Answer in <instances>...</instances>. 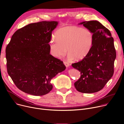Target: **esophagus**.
<instances>
[{
  "label": "esophagus",
  "mask_w": 124,
  "mask_h": 124,
  "mask_svg": "<svg viewBox=\"0 0 124 124\" xmlns=\"http://www.w3.org/2000/svg\"><path fill=\"white\" fill-rule=\"evenodd\" d=\"M63 63H64V65H65V66L66 67H68L69 66H70V64L68 62H66V61H64Z\"/></svg>",
  "instance_id": "1"
}]
</instances>
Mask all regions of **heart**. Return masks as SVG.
Masks as SVG:
<instances>
[{
  "mask_svg": "<svg viewBox=\"0 0 124 124\" xmlns=\"http://www.w3.org/2000/svg\"><path fill=\"white\" fill-rule=\"evenodd\" d=\"M55 38L50 42V51L54 57L61 58L68 52L70 60H80L86 57L91 50L94 41L92 31L87 28L68 26L58 29Z\"/></svg>",
  "mask_w": 124,
  "mask_h": 124,
  "instance_id": "1",
  "label": "heart"
}]
</instances>
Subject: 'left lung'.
Here are the masks:
<instances>
[{"label": "left lung", "instance_id": "8db88e82", "mask_svg": "<svg viewBox=\"0 0 124 124\" xmlns=\"http://www.w3.org/2000/svg\"><path fill=\"white\" fill-rule=\"evenodd\" d=\"M79 24L92 31L94 41L88 55L72 64L81 73L74 86L80 92L95 93L102 90L113 75L116 57L114 39L110 30L98 21H85Z\"/></svg>", "mask_w": 124, "mask_h": 124}]
</instances>
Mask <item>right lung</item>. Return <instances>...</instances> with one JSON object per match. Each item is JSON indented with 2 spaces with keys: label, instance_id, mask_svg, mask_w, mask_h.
Returning <instances> with one entry per match:
<instances>
[{
  "label": "right lung",
  "instance_id": "right-lung-1",
  "mask_svg": "<svg viewBox=\"0 0 124 124\" xmlns=\"http://www.w3.org/2000/svg\"><path fill=\"white\" fill-rule=\"evenodd\" d=\"M57 21L29 24L16 31L6 48L7 70L22 91L42 96L51 91V79L66 69L63 61L50 54L52 31Z\"/></svg>",
  "mask_w": 124,
  "mask_h": 124
}]
</instances>
